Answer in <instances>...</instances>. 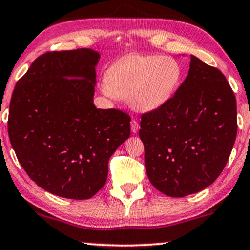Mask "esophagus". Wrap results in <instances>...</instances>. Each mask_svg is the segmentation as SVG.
<instances>
[{
    "label": "esophagus",
    "instance_id": "34e87169",
    "mask_svg": "<svg viewBox=\"0 0 250 250\" xmlns=\"http://www.w3.org/2000/svg\"><path fill=\"white\" fill-rule=\"evenodd\" d=\"M139 128H140L139 123L136 122L135 119H132V121H131V131L133 133H138L139 132Z\"/></svg>",
    "mask_w": 250,
    "mask_h": 250
}]
</instances>
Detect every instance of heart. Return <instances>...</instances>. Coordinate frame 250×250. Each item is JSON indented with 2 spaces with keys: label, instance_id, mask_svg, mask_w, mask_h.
I'll list each match as a JSON object with an SVG mask.
<instances>
[{
  "label": "heart",
  "instance_id": "obj_1",
  "mask_svg": "<svg viewBox=\"0 0 250 250\" xmlns=\"http://www.w3.org/2000/svg\"><path fill=\"white\" fill-rule=\"evenodd\" d=\"M181 77L182 68L172 57L129 54L109 68L102 90L110 97L127 98L133 109L148 112L173 97Z\"/></svg>",
  "mask_w": 250,
  "mask_h": 250
}]
</instances>
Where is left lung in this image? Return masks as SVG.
I'll use <instances>...</instances> for the list:
<instances>
[{
  "instance_id": "obj_1",
  "label": "left lung",
  "mask_w": 250,
  "mask_h": 250,
  "mask_svg": "<svg viewBox=\"0 0 250 250\" xmlns=\"http://www.w3.org/2000/svg\"><path fill=\"white\" fill-rule=\"evenodd\" d=\"M140 126L150 182L182 198L210 186L224 169L237 136V101L217 68L191 56L175 94L143 114Z\"/></svg>"
}]
</instances>
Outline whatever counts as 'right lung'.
Wrapping results in <instances>:
<instances>
[{"label": "right lung", "mask_w": 250, "mask_h": 250, "mask_svg": "<svg viewBox=\"0 0 250 250\" xmlns=\"http://www.w3.org/2000/svg\"><path fill=\"white\" fill-rule=\"evenodd\" d=\"M99 59L91 49L44 53L10 101L9 138L22 168L68 199H90L104 186L109 158L131 134L128 114L93 104Z\"/></svg>", "instance_id": "right-lung-1"}]
</instances>
